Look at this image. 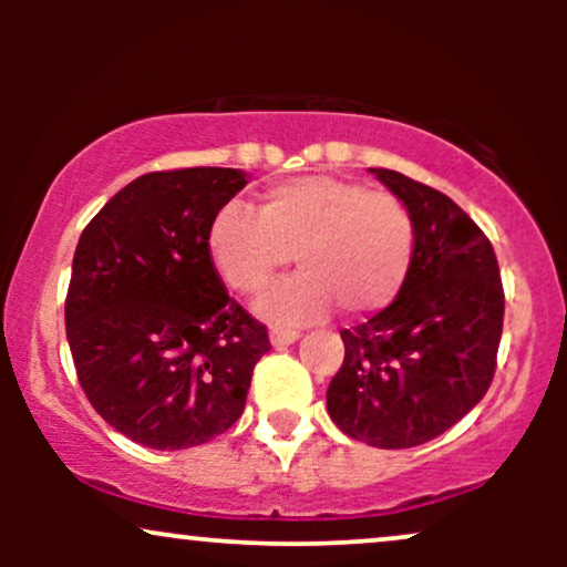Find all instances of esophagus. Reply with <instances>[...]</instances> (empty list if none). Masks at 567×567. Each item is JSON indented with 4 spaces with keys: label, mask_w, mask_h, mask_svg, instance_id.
<instances>
[{
    "label": "esophagus",
    "mask_w": 567,
    "mask_h": 567,
    "mask_svg": "<svg viewBox=\"0 0 567 567\" xmlns=\"http://www.w3.org/2000/svg\"><path fill=\"white\" fill-rule=\"evenodd\" d=\"M298 338H301V330L271 328V343H275V347H288V343L298 341Z\"/></svg>",
    "instance_id": "esophagus-1"
}]
</instances>
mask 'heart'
Listing matches in <instances>:
<instances>
[{
    "label": "heart",
    "mask_w": 567,
    "mask_h": 567,
    "mask_svg": "<svg viewBox=\"0 0 567 567\" xmlns=\"http://www.w3.org/2000/svg\"><path fill=\"white\" fill-rule=\"evenodd\" d=\"M207 250L231 290L252 296L296 256L301 271L258 301L277 322H306L330 306L370 315L405 288L415 261V220L389 192L336 175H303L264 192L258 213L224 205L207 229Z\"/></svg>",
    "instance_id": "b5f03b06"
}]
</instances>
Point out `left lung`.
<instances>
[{
  "label": "left lung",
  "instance_id": "left-lung-1",
  "mask_svg": "<svg viewBox=\"0 0 567 567\" xmlns=\"http://www.w3.org/2000/svg\"><path fill=\"white\" fill-rule=\"evenodd\" d=\"M415 220V261L400 296L341 330L328 413L351 440L413 447L447 432L483 400L496 373L504 285L474 220L437 188L370 167Z\"/></svg>",
  "mask_w": 567,
  "mask_h": 567
}]
</instances>
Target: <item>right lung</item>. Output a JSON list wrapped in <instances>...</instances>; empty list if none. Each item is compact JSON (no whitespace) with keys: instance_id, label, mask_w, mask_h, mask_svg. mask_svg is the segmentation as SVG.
Returning <instances> with one entry per match:
<instances>
[{"instance_id":"add662e5","label":"right lung","mask_w":567,"mask_h":567,"mask_svg":"<svg viewBox=\"0 0 567 567\" xmlns=\"http://www.w3.org/2000/svg\"><path fill=\"white\" fill-rule=\"evenodd\" d=\"M245 184L231 167L146 173L76 245L66 292L76 379L103 421L154 451L224 434L271 349L207 250L213 216Z\"/></svg>"}]
</instances>
